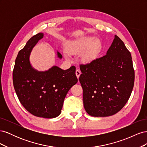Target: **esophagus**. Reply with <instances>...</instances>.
Returning a JSON list of instances; mask_svg holds the SVG:
<instances>
[{
    "instance_id": "obj_1",
    "label": "esophagus",
    "mask_w": 147,
    "mask_h": 147,
    "mask_svg": "<svg viewBox=\"0 0 147 147\" xmlns=\"http://www.w3.org/2000/svg\"><path fill=\"white\" fill-rule=\"evenodd\" d=\"M82 74V72L80 71L79 70H76V72H75V74H76L77 75V77L78 78L80 77V74Z\"/></svg>"
}]
</instances>
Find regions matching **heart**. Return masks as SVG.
<instances>
[{"label": "heart", "mask_w": 147, "mask_h": 147, "mask_svg": "<svg viewBox=\"0 0 147 147\" xmlns=\"http://www.w3.org/2000/svg\"><path fill=\"white\" fill-rule=\"evenodd\" d=\"M102 44L99 38L92 36H84L71 39L65 43V50L70 55H80L84 63L95 59L102 50ZM67 57V56L65 55Z\"/></svg>", "instance_id": "obj_1"}]
</instances>
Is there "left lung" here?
I'll use <instances>...</instances> for the list:
<instances>
[{
  "label": "left lung",
  "mask_w": 147,
  "mask_h": 147,
  "mask_svg": "<svg viewBox=\"0 0 147 147\" xmlns=\"http://www.w3.org/2000/svg\"><path fill=\"white\" fill-rule=\"evenodd\" d=\"M83 105L91 116H112L121 110L131 96L134 70L131 53L117 35L106 55L80 66Z\"/></svg>",
  "instance_id": "1"
}]
</instances>
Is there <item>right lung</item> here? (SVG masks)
Returning a JSON list of instances; mask_svg holds the SVG:
<instances>
[{"label":"right lung","instance_id":"1","mask_svg":"<svg viewBox=\"0 0 147 147\" xmlns=\"http://www.w3.org/2000/svg\"><path fill=\"white\" fill-rule=\"evenodd\" d=\"M43 37L42 32L34 35L19 51L13 72V82L21 104L29 113L35 117L53 118L61 113L65 97L78 79L74 66L63 70L53 65L45 71L33 67L30 53ZM56 53L58 58H63L59 52Z\"/></svg>","mask_w":147,"mask_h":147}]
</instances>
